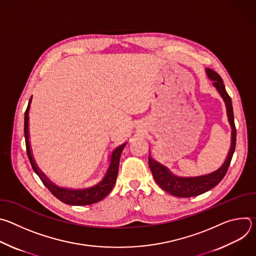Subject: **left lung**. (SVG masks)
<instances>
[{
	"instance_id": "8db88e82",
	"label": "left lung",
	"mask_w": 256,
	"mask_h": 256,
	"mask_svg": "<svg viewBox=\"0 0 256 256\" xmlns=\"http://www.w3.org/2000/svg\"><path fill=\"white\" fill-rule=\"evenodd\" d=\"M206 72L208 79L212 81V85L216 87V91L220 93L226 104L228 120L232 128L231 147L225 162L220 168L212 173L196 177H180L174 175L171 171H169L167 167L163 166L159 162L155 161L151 156H149V166L157 184L168 194L179 198H192L200 196L220 184V181L224 178L228 171L236 147V128L234 122L231 97L228 95L223 80L218 72L208 68H206Z\"/></svg>"
}]
</instances>
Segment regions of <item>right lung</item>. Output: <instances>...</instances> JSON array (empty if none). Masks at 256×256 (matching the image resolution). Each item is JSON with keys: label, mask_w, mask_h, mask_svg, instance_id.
Returning <instances> with one entry per match:
<instances>
[{"label": "right lung", "mask_w": 256, "mask_h": 256, "mask_svg": "<svg viewBox=\"0 0 256 256\" xmlns=\"http://www.w3.org/2000/svg\"><path fill=\"white\" fill-rule=\"evenodd\" d=\"M31 99L32 97L29 100L27 109L25 112V116H24V136H25V144H26V152L34 172L40 176V180L46 186V188L64 204H70V206H88L103 200L109 192L112 190L116 184L118 173L120 155L126 142L118 146V148L114 149V151L112 154L110 164H109V167L104 177L102 178V180L99 182V184H97L92 188H88L84 190H72V188H60L54 184H52V182L42 172V170L38 167V165H36L35 160L33 159V156L31 153L30 142H29V130H28V126H29L28 114H29Z\"/></svg>", "instance_id": "obj_1"}]
</instances>
